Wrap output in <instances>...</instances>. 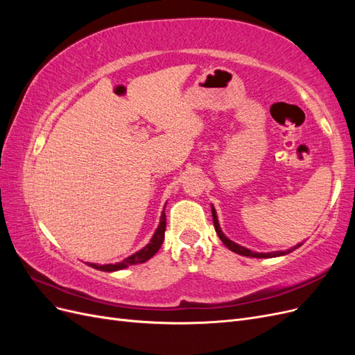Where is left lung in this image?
<instances>
[{"mask_svg":"<svg viewBox=\"0 0 355 355\" xmlns=\"http://www.w3.org/2000/svg\"><path fill=\"white\" fill-rule=\"evenodd\" d=\"M211 216H213V225H214V230H216L219 239L222 240V243L228 247L230 250H232L234 253H239V254H243V256H249V257H277V256H283V254H287L290 252H293L295 249H297L299 245L293 247V249L290 250H284V252H272V253H256V252H252L249 249H245V247H241L239 244H235L234 241H231L230 239L225 237V234L222 232L220 227H219V222H218V216H216V210H214L211 207Z\"/></svg>","mask_w":355,"mask_h":355,"instance_id":"8db88e82","label":"left lung"}]
</instances>
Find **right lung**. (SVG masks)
I'll use <instances>...</instances> for the list:
<instances>
[{"label":"right lung","instance_id":"add662e5","mask_svg":"<svg viewBox=\"0 0 355 355\" xmlns=\"http://www.w3.org/2000/svg\"><path fill=\"white\" fill-rule=\"evenodd\" d=\"M164 231H166V213L163 210V213H161V220H159V225L158 228L154 234V237L151 239V241H149L142 250L136 252L135 254L125 257V259L123 262H118V263H110V265H98V263H90L92 268H94V270H99V271H108V272H112V271H118V270H124V268L130 266V265H137V263H144L146 262L148 259H151V257L159 250L161 244H163L164 241Z\"/></svg>","mask_w":355,"mask_h":355}]
</instances>
